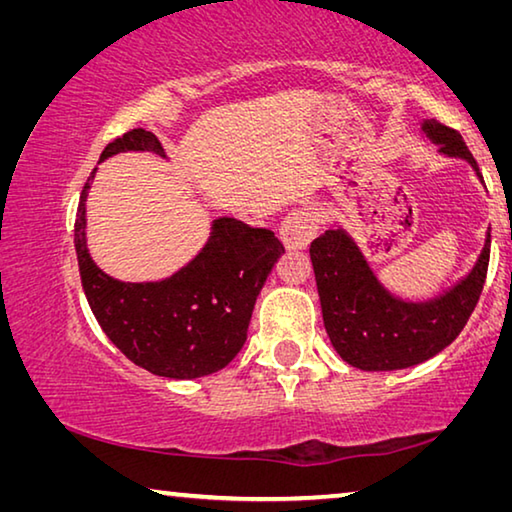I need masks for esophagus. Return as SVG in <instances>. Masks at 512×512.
Listing matches in <instances>:
<instances>
[{
  "mask_svg": "<svg viewBox=\"0 0 512 512\" xmlns=\"http://www.w3.org/2000/svg\"><path fill=\"white\" fill-rule=\"evenodd\" d=\"M320 228V212L316 207H300L293 210L280 225V237L287 248H307Z\"/></svg>",
  "mask_w": 512,
  "mask_h": 512,
  "instance_id": "obj_1",
  "label": "esophagus"
}]
</instances>
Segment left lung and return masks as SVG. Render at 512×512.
I'll return each instance as SVG.
<instances>
[{"label":"left lung","instance_id":"8db88e82","mask_svg":"<svg viewBox=\"0 0 512 512\" xmlns=\"http://www.w3.org/2000/svg\"><path fill=\"white\" fill-rule=\"evenodd\" d=\"M422 131L440 153L465 160L483 180L461 133L436 119L422 121ZM309 255L327 336L341 359L359 370H402L436 357L461 334L483 291L490 232L472 271L452 289L424 302L395 298L343 228L316 237Z\"/></svg>","mask_w":512,"mask_h":512}]
</instances>
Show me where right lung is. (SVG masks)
Instances as JSON below:
<instances>
[{
	"instance_id": "1",
	"label": "right lung",
	"mask_w": 512,
	"mask_h": 512,
	"mask_svg": "<svg viewBox=\"0 0 512 512\" xmlns=\"http://www.w3.org/2000/svg\"><path fill=\"white\" fill-rule=\"evenodd\" d=\"M126 151L167 158L158 137L133 128L110 142L101 160ZM94 171L81 192L74 246L85 298L103 332L133 363L160 377L196 379L228 366L244 348L255 300L284 253L282 241L271 230L221 216L201 253L167 280H115L94 264L85 239Z\"/></svg>"
}]
</instances>
